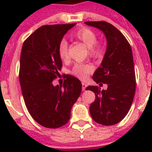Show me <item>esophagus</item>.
<instances>
[{
  "label": "esophagus",
  "mask_w": 152,
  "mask_h": 152,
  "mask_svg": "<svg viewBox=\"0 0 152 152\" xmlns=\"http://www.w3.org/2000/svg\"><path fill=\"white\" fill-rule=\"evenodd\" d=\"M87 86L88 85H87V83L85 82H82V89H83V91H85Z\"/></svg>",
  "instance_id": "34e87169"
}]
</instances>
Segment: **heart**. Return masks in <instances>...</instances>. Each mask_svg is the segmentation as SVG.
I'll use <instances>...</instances> for the list:
<instances>
[{
  "mask_svg": "<svg viewBox=\"0 0 152 152\" xmlns=\"http://www.w3.org/2000/svg\"><path fill=\"white\" fill-rule=\"evenodd\" d=\"M75 39L82 42L89 48V53L92 57H99L102 54L101 46L96 44L97 35L95 32L88 28H80L72 34ZM58 54L61 59L66 60L68 58V42L66 40H61L58 46ZM92 71V67L89 64H76L72 70V73L76 77L84 80L88 75Z\"/></svg>",
  "mask_w": 152,
  "mask_h": 152,
  "instance_id": "obj_1",
  "label": "heart"
}]
</instances>
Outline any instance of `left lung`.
Listing matches in <instances>:
<instances>
[{"label": "left lung", "instance_id": "8db88e82", "mask_svg": "<svg viewBox=\"0 0 152 152\" xmlns=\"http://www.w3.org/2000/svg\"><path fill=\"white\" fill-rule=\"evenodd\" d=\"M85 24L103 32L107 47L103 59L93 75L99 85L107 84L106 90L98 86L86 88L95 94L90 113L95 122L112 125L120 122L129 110L136 91V76L132 48L122 33L105 21H89Z\"/></svg>", "mask_w": 152, "mask_h": 152}]
</instances>
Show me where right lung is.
<instances>
[{"instance_id":"add662e5","label":"right lung","mask_w":152,"mask_h":152,"mask_svg":"<svg viewBox=\"0 0 152 152\" xmlns=\"http://www.w3.org/2000/svg\"><path fill=\"white\" fill-rule=\"evenodd\" d=\"M76 24L44 25L23 44L19 78L25 105L33 119L49 129L69 121L82 90L80 81L70 75H66L63 85L53 84L62 67L60 42Z\"/></svg>"}]
</instances>
